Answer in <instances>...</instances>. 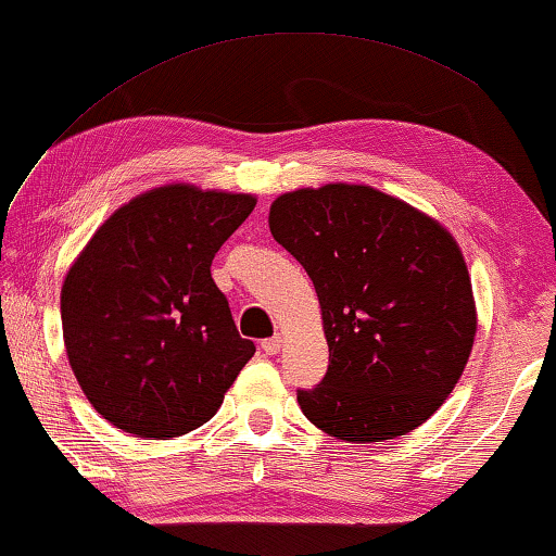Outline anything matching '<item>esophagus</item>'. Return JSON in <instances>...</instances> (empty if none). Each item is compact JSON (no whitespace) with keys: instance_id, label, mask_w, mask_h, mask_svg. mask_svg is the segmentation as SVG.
<instances>
[{"instance_id":"esophagus-1","label":"esophagus","mask_w":556,"mask_h":556,"mask_svg":"<svg viewBox=\"0 0 556 556\" xmlns=\"http://www.w3.org/2000/svg\"><path fill=\"white\" fill-rule=\"evenodd\" d=\"M279 349H281V337H279V333H277V337L262 341V351H264V354L275 356V354H279Z\"/></svg>"}]
</instances>
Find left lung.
<instances>
[{"instance_id": "8db88e82", "label": "left lung", "mask_w": 556, "mask_h": 556, "mask_svg": "<svg viewBox=\"0 0 556 556\" xmlns=\"http://www.w3.org/2000/svg\"><path fill=\"white\" fill-rule=\"evenodd\" d=\"M269 230L312 277L329 343L321 383L296 391L304 416L349 443L416 430L455 389L478 329L451 232L346 182L279 195Z\"/></svg>"}]
</instances>
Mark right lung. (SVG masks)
I'll use <instances>...</instances> for the list:
<instances>
[{
    "mask_svg": "<svg viewBox=\"0 0 556 556\" xmlns=\"http://www.w3.org/2000/svg\"><path fill=\"white\" fill-rule=\"evenodd\" d=\"M252 195L165 185L116 210L61 289L66 356L86 399L148 440L215 416L254 343L237 331L210 264Z\"/></svg>",
    "mask_w": 556,
    "mask_h": 556,
    "instance_id": "right-lung-1",
    "label": "right lung"
}]
</instances>
